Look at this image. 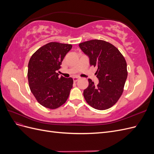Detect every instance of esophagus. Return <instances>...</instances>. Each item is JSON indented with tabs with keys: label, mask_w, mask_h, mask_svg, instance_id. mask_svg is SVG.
I'll return each instance as SVG.
<instances>
[{
	"label": "esophagus",
	"mask_w": 154,
	"mask_h": 154,
	"mask_svg": "<svg viewBox=\"0 0 154 154\" xmlns=\"http://www.w3.org/2000/svg\"><path fill=\"white\" fill-rule=\"evenodd\" d=\"M79 79H80V78H79L78 77H74L73 78V80H74V82H76L79 80Z\"/></svg>",
	"instance_id": "34e87169"
}]
</instances>
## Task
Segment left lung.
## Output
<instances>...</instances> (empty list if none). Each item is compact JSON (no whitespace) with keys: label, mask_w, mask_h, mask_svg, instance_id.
Wrapping results in <instances>:
<instances>
[{"label":"left lung","mask_w":154,"mask_h":154,"mask_svg":"<svg viewBox=\"0 0 154 154\" xmlns=\"http://www.w3.org/2000/svg\"><path fill=\"white\" fill-rule=\"evenodd\" d=\"M89 58L91 66L96 67L95 73L99 83L95 85L88 79V86L83 91L87 103L97 110H106L118 101L127 78V62L114 45L101 40H92L79 44Z\"/></svg>","instance_id":"1"}]
</instances>
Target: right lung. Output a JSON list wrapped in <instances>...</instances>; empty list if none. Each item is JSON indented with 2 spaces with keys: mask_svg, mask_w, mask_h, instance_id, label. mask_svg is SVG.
<instances>
[{
  "mask_svg": "<svg viewBox=\"0 0 154 154\" xmlns=\"http://www.w3.org/2000/svg\"><path fill=\"white\" fill-rule=\"evenodd\" d=\"M72 45L50 42L37 50L28 63L30 90L38 103L50 109H55L66 103L72 87V78L58 77L65 56Z\"/></svg>",
  "mask_w": 154,
  "mask_h": 154,
  "instance_id": "add662e5",
  "label": "right lung"
}]
</instances>
